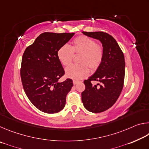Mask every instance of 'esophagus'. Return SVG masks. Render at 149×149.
Here are the masks:
<instances>
[{"label":"esophagus","instance_id":"obj_1","mask_svg":"<svg viewBox=\"0 0 149 149\" xmlns=\"http://www.w3.org/2000/svg\"><path fill=\"white\" fill-rule=\"evenodd\" d=\"M78 82H79V81H77V80H73V84H74V85H76Z\"/></svg>","mask_w":149,"mask_h":149}]
</instances>
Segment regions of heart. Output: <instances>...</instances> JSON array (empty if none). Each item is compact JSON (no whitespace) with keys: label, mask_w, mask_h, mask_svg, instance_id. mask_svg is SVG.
I'll return each instance as SVG.
<instances>
[{"label":"heart","mask_w":149,"mask_h":149,"mask_svg":"<svg viewBox=\"0 0 149 149\" xmlns=\"http://www.w3.org/2000/svg\"><path fill=\"white\" fill-rule=\"evenodd\" d=\"M81 64H72L65 70V74L74 79H81L89 74V67L97 70L101 64L104 56L102 47L97 44L95 40L86 36L79 35L73 40L72 47L64 45L57 51V57L60 63L67 66L72 62L74 54H80Z\"/></svg>","instance_id":"heart-1"}]
</instances>
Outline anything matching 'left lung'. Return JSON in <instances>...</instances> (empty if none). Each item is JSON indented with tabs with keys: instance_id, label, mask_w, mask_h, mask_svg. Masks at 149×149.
Listing matches in <instances>:
<instances>
[{
	"instance_id": "8db88e82",
	"label": "left lung",
	"mask_w": 149,
	"mask_h": 149,
	"mask_svg": "<svg viewBox=\"0 0 149 149\" xmlns=\"http://www.w3.org/2000/svg\"><path fill=\"white\" fill-rule=\"evenodd\" d=\"M83 33L102 42L104 56L95 74L84 81L85 89L81 93L82 102L89 112H102L114 105L122 91L125 77L124 55L114 37L107 33L83 31ZM93 80L101 84L93 85Z\"/></svg>"
}]
</instances>
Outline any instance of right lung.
Here are the masks:
<instances>
[{
	"mask_svg": "<svg viewBox=\"0 0 149 149\" xmlns=\"http://www.w3.org/2000/svg\"><path fill=\"white\" fill-rule=\"evenodd\" d=\"M74 34L43 33L24 52L20 69L22 85L29 100L41 112L55 114L65 107L73 81L68 78L58 82L65 72L57 51Z\"/></svg>",
	"mask_w": 149,
	"mask_h": 149,
	"instance_id": "right-lung-1",
	"label": "right lung"
}]
</instances>
